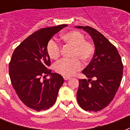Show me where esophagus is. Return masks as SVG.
<instances>
[{
	"mask_svg": "<svg viewBox=\"0 0 130 130\" xmlns=\"http://www.w3.org/2000/svg\"><path fill=\"white\" fill-rule=\"evenodd\" d=\"M63 78L65 80H68V79H70V77H68V76H63Z\"/></svg>",
	"mask_w": 130,
	"mask_h": 130,
	"instance_id": "34e87169",
	"label": "esophagus"
}]
</instances>
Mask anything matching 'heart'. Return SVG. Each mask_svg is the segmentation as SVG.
I'll return each instance as SVG.
<instances>
[{
  "label": "heart",
  "mask_w": 130,
  "mask_h": 130,
  "mask_svg": "<svg viewBox=\"0 0 130 130\" xmlns=\"http://www.w3.org/2000/svg\"><path fill=\"white\" fill-rule=\"evenodd\" d=\"M65 43L73 47L72 57L73 59H63L55 65V70L57 73L64 76H71L80 70L82 63L79 59L84 63H88L92 58L94 53V47L92 44L85 40V37L77 31H68L62 36ZM61 46L53 40H50L46 45V52L49 57L56 60L61 55Z\"/></svg>",
  "instance_id": "b5f03b06"
}]
</instances>
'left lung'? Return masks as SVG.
I'll list each match as a JSON object with an SVG mask.
<instances>
[{"instance_id":"8db88e82","label":"left lung","mask_w":130,"mask_h":130,"mask_svg":"<svg viewBox=\"0 0 130 130\" xmlns=\"http://www.w3.org/2000/svg\"><path fill=\"white\" fill-rule=\"evenodd\" d=\"M90 36L95 52L82 73L88 79H79L77 100L85 111L97 112L113 101L121 84L123 66L116 47L99 31L89 26H75Z\"/></svg>"}]
</instances>
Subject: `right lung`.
Returning <instances> with one entry per match:
<instances>
[{
    "label": "right lung",
    "instance_id": "add662e5",
    "mask_svg": "<svg viewBox=\"0 0 130 130\" xmlns=\"http://www.w3.org/2000/svg\"><path fill=\"white\" fill-rule=\"evenodd\" d=\"M66 24L46 27L35 31L23 40L13 52L9 63V76L19 99L35 111L48 109L57 100L64 79L60 74L51 73L46 45L53 36ZM49 75V79L42 77Z\"/></svg>",
    "mask_w": 130,
    "mask_h": 130
}]
</instances>
